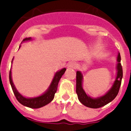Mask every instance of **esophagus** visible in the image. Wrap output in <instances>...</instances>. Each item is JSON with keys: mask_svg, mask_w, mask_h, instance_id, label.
<instances>
[{"mask_svg": "<svg viewBox=\"0 0 131 131\" xmlns=\"http://www.w3.org/2000/svg\"><path fill=\"white\" fill-rule=\"evenodd\" d=\"M67 66H68V68H75L77 67V64L75 62L72 61V62H70V63H68V65Z\"/></svg>", "mask_w": 131, "mask_h": 131, "instance_id": "obj_1", "label": "esophagus"}]
</instances>
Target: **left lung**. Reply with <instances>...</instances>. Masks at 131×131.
<instances>
[{
	"label": "left lung",
	"mask_w": 131,
	"mask_h": 131,
	"mask_svg": "<svg viewBox=\"0 0 131 131\" xmlns=\"http://www.w3.org/2000/svg\"><path fill=\"white\" fill-rule=\"evenodd\" d=\"M121 54L118 53L117 61V77L113 84V86L111 89L104 96L101 97H97V98L93 99L88 96L84 91L82 85V75L81 72H77L76 75V92L77 94L78 98L81 103L85 105V106L89 107L91 108H98L102 107L105 105L109 103L110 102L114 100L116 96L118 94L119 92L120 88H121V82H122V79L123 77V70L122 67L121 63Z\"/></svg>",
	"instance_id": "1"
}]
</instances>
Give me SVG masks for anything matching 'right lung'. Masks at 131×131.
Wrapping results in <instances>:
<instances>
[{
  "label": "right lung",
  "instance_id": "1",
  "mask_svg": "<svg viewBox=\"0 0 131 131\" xmlns=\"http://www.w3.org/2000/svg\"><path fill=\"white\" fill-rule=\"evenodd\" d=\"M30 39H31L30 38H25V39H23V41L30 40ZM12 62H13V61H12ZM65 71L66 68H63V69L61 70L59 72H57L55 75L53 80H52V83H51V85H50L49 88L47 91V92H46L43 94L41 95L39 97H34V98H26V97L21 96L18 92V91L16 90V88L14 87L13 81H12L11 72H10V70L9 72V82H10L13 92H14V95L16 96V98L21 105L29 107V108H39L47 105L53 100L55 93L57 91L58 82H59V80L61 78L62 75L65 72Z\"/></svg>",
  "mask_w": 131,
  "mask_h": 131
}]
</instances>
